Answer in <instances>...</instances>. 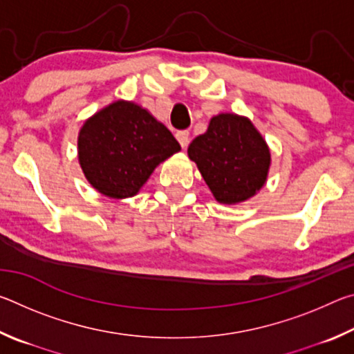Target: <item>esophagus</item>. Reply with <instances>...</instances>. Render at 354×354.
I'll return each instance as SVG.
<instances>
[{
	"mask_svg": "<svg viewBox=\"0 0 354 354\" xmlns=\"http://www.w3.org/2000/svg\"><path fill=\"white\" fill-rule=\"evenodd\" d=\"M176 139L179 142V145L185 148L189 145V131H178L176 133Z\"/></svg>",
	"mask_w": 354,
	"mask_h": 354,
	"instance_id": "1",
	"label": "esophagus"
}]
</instances>
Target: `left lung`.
Segmentation results:
<instances>
[{"mask_svg": "<svg viewBox=\"0 0 354 354\" xmlns=\"http://www.w3.org/2000/svg\"><path fill=\"white\" fill-rule=\"evenodd\" d=\"M187 153L215 200L223 205L254 196L270 169L266 140L248 118L236 113L212 117L206 133L192 140Z\"/></svg>", "mask_w": 354, "mask_h": 354, "instance_id": "obj_1", "label": "left lung"}]
</instances>
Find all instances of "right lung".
<instances>
[{"mask_svg":"<svg viewBox=\"0 0 354 354\" xmlns=\"http://www.w3.org/2000/svg\"><path fill=\"white\" fill-rule=\"evenodd\" d=\"M179 149L151 113L122 100L88 118L77 137V158L87 181L117 200L134 196L156 167Z\"/></svg>","mask_w":354,"mask_h":354,"instance_id":"obj_1","label":"right lung"}]
</instances>
